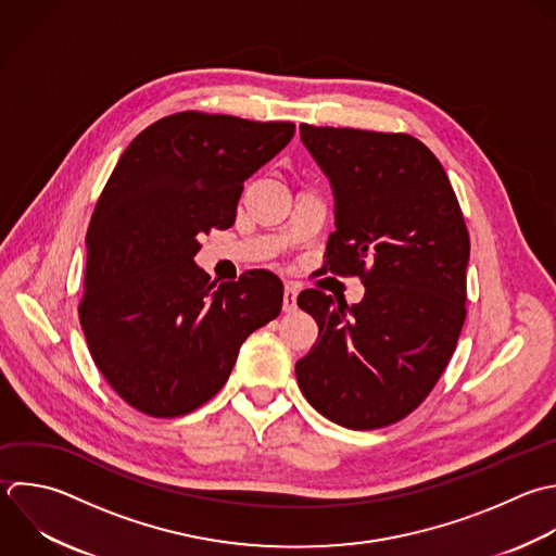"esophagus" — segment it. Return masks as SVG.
<instances>
[{"label": "esophagus", "mask_w": 556, "mask_h": 556, "mask_svg": "<svg viewBox=\"0 0 556 556\" xmlns=\"http://www.w3.org/2000/svg\"><path fill=\"white\" fill-rule=\"evenodd\" d=\"M298 308V287L293 285H285V295H282V311L285 313H293Z\"/></svg>", "instance_id": "34e87169"}]
</instances>
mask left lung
I'll use <instances>...</instances> for the list:
<instances>
[{
    "instance_id": "obj_1",
    "label": "left lung",
    "mask_w": 556,
    "mask_h": 556,
    "mask_svg": "<svg viewBox=\"0 0 556 556\" xmlns=\"http://www.w3.org/2000/svg\"><path fill=\"white\" fill-rule=\"evenodd\" d=\"M328 176L337 230L324 271L358 276V304L298 295L319 326L295 363L304 397L330 421L374 430L413 413L441 378L465 321L469 235L437 156L415 137L302 124Z\"/></svg>"
}]
</instances>
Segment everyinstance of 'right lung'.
I'll list each match as a JSON object with an SVG mask.
<instances>
[{
  "label": "right lung",
  "instance_id": "right-lung-1",
  "mask_svg": "<svg viewBox=\"0 0 556 556\" xmlns=\"http://www.w3.org/2000/svg\"><path fill=\"white\" fill-rule=\"evenodd\" d=\"M295 135L291 122L176 113L113 169L87 232L80 324L109 384L132 408L180 417L228 380L241 343L282 308L265 269L211 282L193 256L235 224L243 182Z\"/></svg>",
  "mask_w": 556,
  "mask_h": 556
}]
</instances>
